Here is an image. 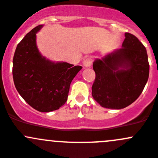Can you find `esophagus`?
Segmentation results:
<instances>
[{"label": "esophagus", "mask_w": 158, "mask_h": 158, "mask_svg": "<svg viewBox=\"0 0 158 158\" xmlns=\"http://www.w3.org/2000/svg\"><path fill=\"white\" fill-rule=\"evenodd\" d=\"M92 64V57H87L84 59L83 61V65L85 67H89Z\"/></svg>", "instance_id": "34e87169"}]
</instances>
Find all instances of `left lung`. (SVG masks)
<instances>
[{"label": "left lung", "instance_id": "8db88e82", "mask_svg": "<svg viewBox=\"0 0 158 158\" xmlns=\"http://www.w3.org/2000/svg\"><path fill=\"white\" fill-rule=\"evenodd\" d=\"M122 48L96 59L94 99L103 107L122 109L139 97L149 78L147 50L134 35L126 32Z\"/></svg>", "mask_w": 158, "mask_h": 158}]
</instances>
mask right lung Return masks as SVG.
Returning a JSON list of instances; mask_svg holds the SVG:
<instances>
[{
	"label": "right lung",
	"instance_id": "1",
	"mask_svg": "<svg viewBox=\"0 0 158 158\" xmlns=\"http://www.w3.org/2000/svg\"><path fill=\"white\" fill-rule=\"evenodd\" d=\"M36 26L17 45L13 57L15 86L26 103L40 112H50L65 104L72 79L82 66L54 62L41 55L36 46Z\"/></svg>",
	"mask_w": 158,
	"mask_h": 158
}]
</instances>
